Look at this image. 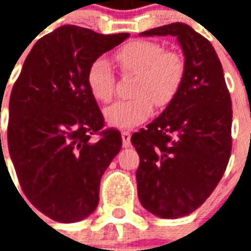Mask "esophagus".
<instances>
[{
	"mask_svg": "<svg viewBox=\"0 0 251 251\" xmlns=\"http://www.w3.org/2000/svg\"><path fill=\"white\" fill-rule=\"evenodd\" d=\"M121 136H122V145L124 148H129L131 145L130 144V133L129 131H122L121 133Z\"/></svg>",
	"mask_w": 251,
	"mask_h": 251,
	"instance_id": "esophagus-1",
	"label": "esophagus"
}]
</instances>
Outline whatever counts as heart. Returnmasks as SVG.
<instances>
[{
  "instance_id": "heart-1",
  "label": "heart",
  "mask_w": 251,
  "mask_h": 251,
  "mask_svg": "<svg viewBox=\"0 0 251 251\" xmlns=\"http://www.w3.org/2000/svg\"><path fill=\"white\" fill-rule=\"evenodd\" d=\"M117 60L124 72L137 74L131 99L117 100L104 109L107 124L121 129L141 125L153 114L154 103L168 106L180 91L185 76L183 56L165 51L160 43L134 40L121 47ZM87 87L99 102L107 103L114 97L115 75L106 57L95 59L88 67Z\"/></svg>"
}]
</instances>
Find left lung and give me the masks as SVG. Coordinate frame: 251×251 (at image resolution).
<instances>
[{
  "label": "left lung",
  "instance_id": "left-lung-1",
  "mask_svg": "<svg viewBox=\"0 0 251 251\" xmlns=\"http://www.w3.org/2000/svg\"><path fill=\"white\" fill-rule=\"evenodd\" d=\"M175 36L185 60L176 98L131 136L140 156L136 172L142 207L164 219L189 215L212 194L231 153L232 109L214 47L183 23L141 36Z\"/></svg>",
  "mask_w": 251,
  "mask_h": 251
}]
</instances>
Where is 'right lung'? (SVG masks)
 <instances>
[{
  "instance_id": "obj_1",
  "label": "right lung",
  "mask_w": 251,
  "mask_h": 251,
  "mask_svg": "<svg viewBox=\"0 0 251 251\" xmlns=\"http://www.w3.org/2000/svg\"><path fill=\"white\" fill-rule=\"evenodd\" d=\"M129 36L60 26L36 41L14 83L10 158L25 196L53 221L72 223L93 214L102 175L121 151V133L103 129L86 76L95 59Z\"/></svg>"
}]
</instances>
